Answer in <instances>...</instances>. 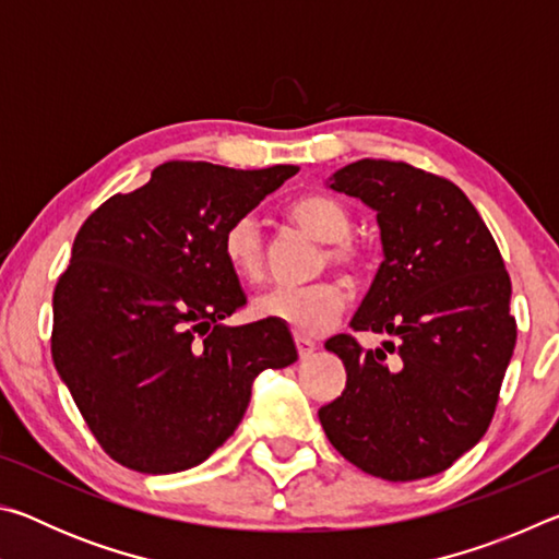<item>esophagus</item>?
Masks as SVG:
<instances>
[{
	"instance_id": "obj_1",
	"label": "esophagus",
	"mask_w": 559,
	"mask_h": 559,
	"mask_svg": "<svg viewBox=\"0 0 559 559\" xmlns=\"http://www.w3.org/2000/svg\"><path fill=\"white\" fill-rule=\"evenodd\" d=\"M296 347H298V355H300V359H308V357L313 355L316 349H318V345L313 343V340H310V337H302V335H296Z\"/></svg>"
}]
</instances>
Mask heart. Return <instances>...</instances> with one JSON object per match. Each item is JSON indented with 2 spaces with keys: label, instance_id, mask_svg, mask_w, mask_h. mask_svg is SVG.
<instances>
[{
  "label": "heart",
  "instance_id": "heart-1",
  "mask_svg": "<svg viewBox=\"0 0 559 559\" xmlns=\"http://www.w3.org/2000/svg\"><path fill=\"white\" fill-rule=\"evenodd\" d=\"M286 216L300 229L316 236L318 241L328 243L325 259L330 266L345 271L349 276L362 271V251L349 239V229H353L349 212L335 197L320 192L300 194L286 204ZM222 251L229 269L241 281L261 278L263 239L253 216H239V219L226 226ZM343 308L345 293L333 281L313 283V286L302 288L273 286L251 302L253 318L276 320V323L296 330L298 335H320L325 328L335 323Z\"/></svg>",
  "mask_w": 559,
  "mask_h": 559
}]
</instances>
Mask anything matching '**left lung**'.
Instances as JSON below:
<instances>
[{
    "instance_id": "1",
    "label": "left lung",
    "mask_w": 559,
    "mask_h": 559,
    "mask_svg": "<svg viewBox=\"0 0 559 559\" xmlns=\"http://www.w3.org/2000/svg\"><path fill=\"white\" fill-rule=\"evenodd\" d=\"M328 187L377 212L384 261L349 325L394 343L362 349L349 335L328 340L347 382L320 406V424L370 476H433L476 447L493 419L518 335L506 263L476 206L449 179L357 159Z\"/></svg>"
}]
</instances>
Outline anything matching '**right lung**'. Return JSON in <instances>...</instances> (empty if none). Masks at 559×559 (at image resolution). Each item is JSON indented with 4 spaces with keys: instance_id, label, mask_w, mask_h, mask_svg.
<instances>
[{
    "instance_id": "right-lung-1",
    "label": "right lung",
    "mask_w": 559,
    "mask_h": 559,
    "mask_svg": "<svg viewBox=\"0 0 559 559\" xmlns=\"http://www.w3.org/2000/svg\"><path fill=\"white\" fill-rule=\"evenodd\" d=\"M298 173L165 163L75 234L53 290L51 357L93 437L140 473L200 466L231 437L263 370L298 359L288 325H224L246 306L226 226Z\"/></svg>"
}]
</instances>
